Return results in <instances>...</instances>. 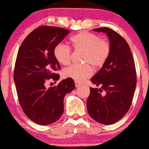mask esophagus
<instances>
[{
    "label": "esophagus",
    "mask_w": 149,
    "mask_h": 149,
    "mask_svg": "<svg viewBox=\"0 0 149 149\" xmlns=\"http://www.w3.org/2000/svg\"><path fill=\"white\" fill-rule=\"evenodd\" d=\"M75 85H76V88H79L80 85H81V83H78V82L76 81V82H75Z\"/></svg>",
    "instance_id": "34e87169"
}]
</instances>
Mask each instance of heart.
<instances>
[{
  "instance_id": "heart-1",
  "label": "heart",
  "mask_w": 149,
  "mask_h": 149,
  "mask_svg": "<svg viewBox=\"0 0 149 149\" xmlns=\"http://www.w3.org/2000/svg\"><path fill=\"white\" fill-rule=\"evenodd\" d=\"M70 44L76 51L84 52L83 61L95 68H100L107 62L111 53L110 43L105 39L90 32L83 31L73 36ZM53 54L61 65H68L71 61V51L69 46L57 44L53 49ZM89 64L83 66L71 65L63 71L65 78H71L77 82H83L92 75V69Z\"/></svg>"
}]
</instances>
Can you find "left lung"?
<instances>
[{
  "mask_svg": "<svg viewBox=\"0 0 149 149\" xmlns=\"http://www.w3.org/2000/svg\"><path fill=\"white\" fill-rule=\"evenodd\" d=\"M93 30L108 36L111 53L91 78L92 83L100 88H90L87 109L95 121L111 125L122 118L130 107L136 85V69L130 47L120 34L107 27Z\"/></svg>",
  "mask_w": 149,
  "mask_h": 149,
  "instance_id": "left-lung-1",
  "label": "left lung"
}]
</instances>
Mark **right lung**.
<instances>
[{
  "label": "right lung",
  "instance_id": "obj_1",
  "mask_svg": "<svg viewBox=\"0 0 149 149\" xmlns=\"http://www.w3.org/2000/svg\"><path fill=\"white\" fill-rule=\"evenodd\" d=\"M69 33L66 29L42 26L31 32L19 49L14 70L19 102L26 116L37 124L47 125L60 118L65 95L75 88L69 78L57 86L46 87L50 78L59 79L56 72L60 64L53 49Z\"/></svg>",
  "mask_w": 149,
  "mask_h": 149
}]
</instances>
